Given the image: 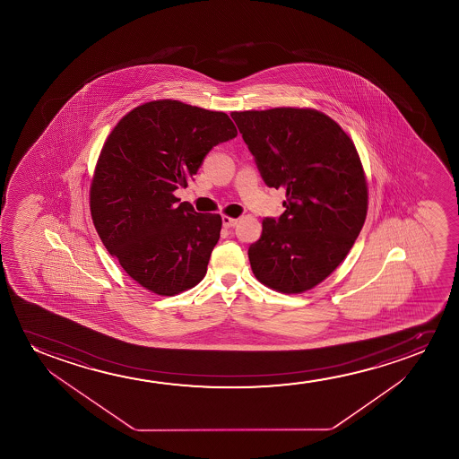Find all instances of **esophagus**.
<instances>
[{
	"instance_id": "1",
	"label": "esophagus",
	"mask_w": 459,
	"mask_h": 459,
	"mask_svg": "<svg viewBox=\"0 0 459 459\" xmlns=\"http://www.w3.org/2000/svg\"><path fill=\"white\" fill-rule=\"evenodd\" d=\"M237 222H238V220H235V218H230V216H222V226L226 227V229L237 226Z\"/></svg>"
}]
</instances>
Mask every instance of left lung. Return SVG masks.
Masks as SVG:
<instances>
[{
  "mask_svg": "<svg viewBox=\"0 0 459 459\" xmlns=\"http://www.w3.org/2000/svg\"><path fill=\"white\" fill-rule=\"evenodd\" d=\"M258 172L287 201L264 218L249 246L252 273L282 293L323 282L350 252L367 216V182L358 151L339 124L315 109L232 113Z\"/></svg>",
  "mask_w": 459,
  "mask_h": 459,
  "instance_id": "left-lung-1",
  "label": "left lung"
}]
</instances>
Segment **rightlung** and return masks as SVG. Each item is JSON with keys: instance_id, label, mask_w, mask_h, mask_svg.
Listing matches in <instances>:
<instances>
[{"instance_id": "add662e5", "label": "right lung", "mask_w": 459, "mask_h": 459, "mask_svg": "<svg viewBox=\"0 0 459 459\" xmlns=\"http://www.w3.org/2000/svg\"><path fill=\"white\" fill-rule=\"evenodd\" d=\"M237 136L226 113L177 100L149 101L124 116L101 149L91 214L108 252L144 289L174 296L207 273L220 214L178 204L208 152Z\"/></svg>"}]
</instances>
